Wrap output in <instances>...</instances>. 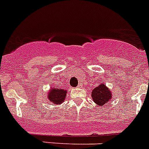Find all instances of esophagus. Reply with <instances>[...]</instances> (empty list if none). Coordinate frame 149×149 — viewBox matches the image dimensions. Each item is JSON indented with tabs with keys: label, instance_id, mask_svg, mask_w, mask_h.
<instances>
[{
	"label": "esophagus",
	"instance_id": "esophagus-1",
	"mask_svg": "<svg viewBox=\"0 0 149 149\" xmlns=\"http://www.w3.org/2000/svg\"><path fill=\"white\" fill-rule=\"evenodd\" d=\"M77 87H78L79 88H81V87H82V85H81V84L78 85V86H77Z\"/></svg>",
	"mask_w": 149,
	"mask_h": 149
}]
</instances>
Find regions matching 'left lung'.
Returning a JSON list of instances; mask_svg holds the SVG:
<instances>
[{"mask_svg":"<svg viewBox=\"0 0 149 149\" xmlns=\"http://www.w3.org/2000/svg\"><path fill=\"white\" fill-rule=\"evenodd\" d=\"M92 98L93 102L100 107L108 104L112 98V93L109 88H107L104 83H101L92 92Z\"/></svg>","mask_w":149,"mask_h":149,"instance_id":"8db88e82","label":"left lung"}]
</instances>
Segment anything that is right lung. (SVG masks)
Wrapping results in <instances>:
<instances>
[{
  "instance_id": "add662e5",
  "label": "right lung",
  "mask_w": 149,
  "mask_h": 149,
  "mask_svg": "<svg viewBox=\"0 0 149 149\" xmlns=\"http://www.w3.org/2000/svg\"><path fill=\"white\" fill-rule=\"evenodd\" d=\"M67 93V90L51 87L47 92V98L52 104V105H57L64 102Z\"/></svg>"
}]
</instances>
